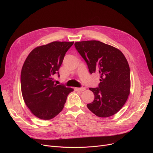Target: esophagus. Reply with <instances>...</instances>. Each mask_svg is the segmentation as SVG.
Returning <instances> with one entry per match:
<instances>
[{
  "label": "esophagus",
  "mask_w": 153,
  "mask_h": 153,
  "mask_svg": "<svg viewBox=\"0 0 153 153\" xmlns=\"http://www.w3.org/2000/svg\"><path fill=\"white\" fill-rule=\"evenodd\" d=\"M85 90V87H80V88H75V91H84Z\"/></svg>",
  "instance_id": "34e87169"
}]
</instances>
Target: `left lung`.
<instances>
[{
    "mask_svg": "<svg viewBox=\"0 0 153 153\" xmlns=\"http://www.w3.org/2000/svg\"><path fill=\"white\" fill-rule=\"evenodd\" d=\"M78 53L86 62L91 74H100V84L89 88L94 100L87 104L99 117L115 115L126 102L130 92V72L124 54L117 48L96 40L76 42Z\"/></svg>",
    "mask_w": 153,
    "mask_h": 153,
    "instance_id": "left-lung-1",
    "label": "left lung"
}]
</instances>
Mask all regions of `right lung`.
Returning <instances> with one entry per match:
<instances>
[{
  "mask_svg": "<svg viewBox=\"0 0 153 153\" xmlns=\"http://www.w3.org/2000/svg\"><path fill=\"white\" fill-rule=\"evenodd\" d=\"M74 42H54L35 48L23 65L20 82L23 98L31 112L42 120H50L64 108L73 89L53 81L66 53Z\"/></svg>",
  "mask_w": 153,
  "mask_h": 153,
  "instance_id": "1",
  "label": "right lung"
}]
</instances>
